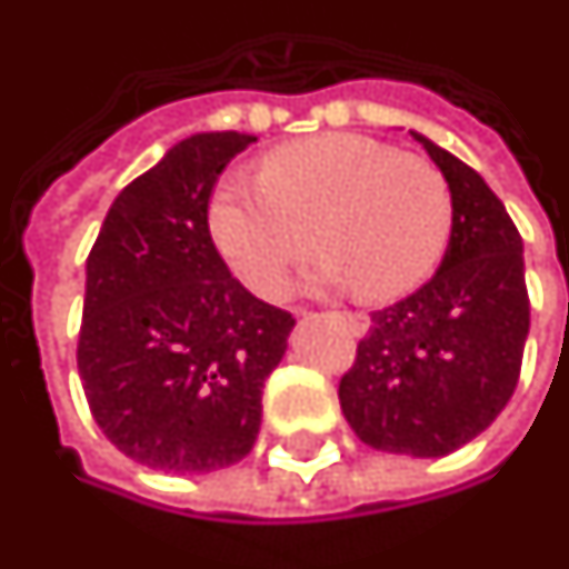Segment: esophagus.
Segmentation results:
<instances>
[{
  "instance_id": "obj_1",
  "label": "esophagus",
  "mask_w": 569,
  "mask_h": 569,
  "mask_svg": "<svg viewBox=\"0 0 569 569\" xmlns=\"http://www.w3.org/2000/svg\"><path fill=\"white\" fill-rule=\"evenodd\" d=\"M339 320L345 326H348V329H351L353 336H367L369 332V317L367 313H360V311H341L339 313Z\"/></svg>"
}]
</instances>
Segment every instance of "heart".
Here are the masks:
<instances>
[{"label": "heart", "mask_w": 569, "mask_h": 569, "mask_svg": "<svg viewBox=\"0 0 569 569\" xmlns=\"http://www.w3.org/2000/svg\"><path fill=\"white\" fill-rule=\"evenodd\" d=\"M452 212L450 181L435 162L369 134L329 132L271 150L261 174H224L209 200V233L256 296H280L320 243L329 256L311 283L351 286L381 305L435 273Z\"/></svg>", "instance_id": "b5f03b06"}]
</instances>
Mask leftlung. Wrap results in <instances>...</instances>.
<instances>
[{"label": "left lung", "mask_w": 569, "mask_h": 569, "mask_svg": "<svg viewBox=\"0 0 569 569\" xmlns=\"http://www.w3.org/2000/svg\"><path fill=\"white\" fill-rule=\"evenodd\" d=\"M412 138L450 181V246L422 289L372 313L339 400L367 447L437 459L490 428L515 395L530 298L502 200L450 150Z\"/></svg>", "instance_id": "8db88e82"}]
</instances>
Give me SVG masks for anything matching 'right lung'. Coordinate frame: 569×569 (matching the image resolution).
<instances>
[{
    "instance_id": "1",
    "label": "right lung",
    "mask_w": 569,
    "mask_h": 569,
    "mask_svg": "<svg viewBox=\"0 0 569 569\" xmlns=\"http://www.w3.org/2000/svg\"><path fill=\"white\" fill-rule=\"evenodd\" d=\"M256 138L190 134L119 190L86 261L79 379L134 462L202 475L256 447L292 313L230 277L209 233L218 174Z\"/></svg>"
}]
</instances>
